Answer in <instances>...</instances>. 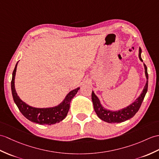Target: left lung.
<instances>
[{
    "label": "left lung",
    "instance_id": "8db88e82",
    "mask_svg": "<svg viewBox=\"0 0 159 159\" xmlns=\"http://www.w3.org/2000/svg\"><path fill=\"white\" fill-rule=\"evenodd\" d=\"M142 49L141 48H139V58L141 61L143 62L142 59ZM145 70V76L146 78V83L143 89V91L142 93L139 95V97L135 99V100L131 103L130 105L127 106L124 108H122L119 110H115V111H112L108 109L105 108L103 106L101 103L100 100L96 95L95 94L94 91H92L91 94V99L92 102H93V108L95 110V113L97 114L98 116L101 120H104L105 122L109 123H119L124 122L128 119H130L131 118L134 117L135 114L137 113L139 110L140 106H141L143 100L145 95L147 93L148 91V70L147 67L143 64Z\"/></svg>",
    "mask_w": 159,
    "mask_h": 159
}]
</instances>
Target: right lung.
<instances>
[{
	"label": "right lung",
	"mask_w": 159,
	"mask_h": 159,
	"mask_svg": "<svg viewBox=\"0 0 159 159\" xmlns=\"http://www.w3.org/2000/svg\"><path fill=\"white\" fill-rule=\"evenodd\" d=\"M18 62L19 61H17L16 64L12 74L11 92L13 100L21 114L29 120L42 125H51L60 123V121L64 120L69 111L72 99L80 89V87L70 91L66 95L64 100L57 106L49 107V108H35L29 106L26 103L22 101L18 96L15 88V77H16Z\"/></svg>",
	"instance_id": "1"
}]
</instances>
